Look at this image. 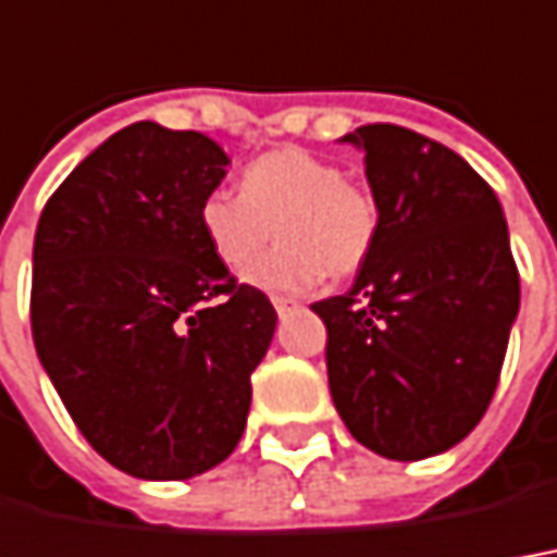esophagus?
Returning a JSON list of instances; mask_svg holds the SVG:
<instances>
[{"label": "esophagus", "mask_w": 557, "mask_h": 557, "mask_svg": "<svg viewBox=\"0 0 557 557\" xmlns=\"http://www.w3.org/2000/svg\"><path fill=\"white\" fill-rule=\"evenodd\" d=\"M271 301H274V308H277L280 317H286V313H289V310L298 308V301H295V298H283V295H274V298H271Z\"/></svg>", "instance_id": "obj_1"}]
</instances>
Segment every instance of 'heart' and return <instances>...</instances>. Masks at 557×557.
<instances>
[{
  "mask_svg": "<svg viewBox=\"0 0 557 557\" xmlns=\"http://www.w3.org/2000/svg\"><path fill=\"white\" fill-rule=\"evenodd\" d=\"M200 228L231 271H240L277 233L278 247L244 277L268 293H301L329 274L350 277L369 262L381 234V203L335 161L286 146L244 170L240 195L210 191L200 203Z\"/></svg>",
  "mask_w": 557,
  "mask_h": 557,
  "instance_id": "heart-1",
  "label": "heart"
}]
</instances>
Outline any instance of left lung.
<instances>
[{
    "label": "left lung",
    "instance_id": "obj_1",
    "mask_svg": "<svg viewBox=\"0 0 557 557\" xmlns=\"http://www.w3.org/2000/svg\"><path fill=\"white\" fill-rule=\"evenodd\" d=\"M366 151L381 234L326 323L332 403L350 436L389 460L467 438L500 381L518 317V268L494 188L467 161L399 124L344 136Z\"/></svg>",
    "mask_w": 557,
    "mask_h": 557
}]
</instances>
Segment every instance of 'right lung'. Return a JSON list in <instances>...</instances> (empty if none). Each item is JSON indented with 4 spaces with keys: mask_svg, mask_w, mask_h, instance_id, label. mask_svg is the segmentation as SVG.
<instances>
[{
    "mask_svg": "<svg viewBox=\"0 0 557 557\" xmlns=\"http://www.w3.org/2000/svg\"><path fill=\"white\" fill-rule=\"evenodd\" d=\"M225 168L210 136L136 121L39 215L36 354L90 448L136 479L183 482L237 448L277 329L268 295L231 277L200 228Z\"/></svg>",
    "mask_w": 557,
    "mask_h": 557,
    "instance_id": "obj_1",
    "label": "right lung"
}]
</instances>
